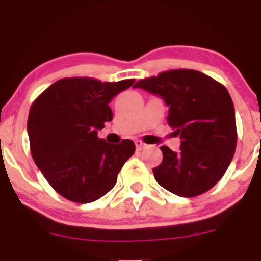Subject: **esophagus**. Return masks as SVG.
<instances>
[{
  "instance_id": "obj_1",
  "label": "esophagus",
  "mask_w": 261,
  "mask_h": 261,
  "mask_svg": "<svg viewBox=\"0 0 261 261\" xmlns=\"http://www.w3.org/2000/svg\"><path fill=\"white\" fill-rule=\"evenodd\" d=\"M135 145H136V149H138V150H143L144 147L146 146L145 144H144L141 140H136V141H135Z\"/></svg>"
}]
</instances>
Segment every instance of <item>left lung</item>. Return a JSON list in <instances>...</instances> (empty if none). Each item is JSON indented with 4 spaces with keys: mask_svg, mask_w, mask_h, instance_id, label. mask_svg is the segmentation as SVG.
<instances>
[{
    "mask_svg": "<svg viewBox=\"0 0 261 261\" xmlns=\"http://www.w3.org/2000/svg\"><path fill=\"white\" fill-rule=\"evenodd\" d=\"M162 97L168 123L181 139L179 151L162 146V164L152 169L158 183L180 197L210 191L227 170L236 149L235 109L223 84L193 69H173L135 83Z\"/></svg>",
    "mask_w": 261,
    "mask_h": 261,
    "instance_id": "left-lung-1",
    "label": "left lung"
}]
</instances>
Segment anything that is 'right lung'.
<instances>
[{"label": "right lung", "instance_id": "obj_1", "mask_svg": "<svg viewBox=\"0 0 261 261\" xmlns=\"http://www.w3.org/2000/svg\"><path fill=\"white\" fill-rule=\"evenodd\" d=\"M135 80L101 82L63 78L48 87L30 107L28 134L33 159L55 192L89 203L111 191L134 141L114 145L97 133L112 120L109 103Z\"/></svg>", "mask_w": 261, "mask_h": 261}]
</instances>
